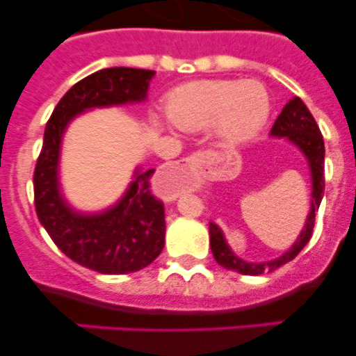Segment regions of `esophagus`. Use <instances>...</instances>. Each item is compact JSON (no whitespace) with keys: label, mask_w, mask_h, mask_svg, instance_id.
Returning <instances> with one entry per match:
<instances>
[{"label":"esophagus","mask_w":356,"mask_h":356,"mask_svg":"<svg viewBox=\"0 0 356 356\" xmlns=\"http://www.w3.org/2000/svg\"><path fill=\"white\" fill-rule=\"evenodd\" d=\"M182 163L188 165V167L195 168V167H200V165L203 163H210V156L207 155V153H195V155L188 156L182 160Z\"/></svg>","instance_id":"esophagus-1"}]
</instances>
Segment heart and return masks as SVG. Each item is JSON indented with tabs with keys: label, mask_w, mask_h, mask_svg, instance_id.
I'll return each instance as SVG.
<instances>
[{
	"label": "heart",
	"mask_w": 356,
	"mask_h": 356,
	"mask_svg": "<svg viewBox=\"0 0 356 356\" xmlns=\"http://www.w3.org/2000/svg\"><path fill=\"white\" fill-rule=\"evenodd\" d=\"M270 111V98L261 82L246 79H207L174 89L167 98V115L181 131L211 127L227 145L257 134Z\"/></svg>",
	"instance_id": "obj_1"
}]
</instances>
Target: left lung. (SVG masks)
<instances>
[{"mask_svg":"<svg viewBox=\"0 0 356 356\" xmlns=\"http://www.w3.org/2000/svg\"><path fill=\"white\" fill-rule=\"evenodd\" d=\"M270 136L288 138L307 156L312 172V208L307 222H305L303 231L298 236L293 248L279 258H275V260L264 261V264H250V261L236 257L231 248L227 246V243H225V238L220 229H218V225L210 222V246L217 264L227 268V270H236L245 275H260L264 272H272L288 264L293 258H296L298 253L307 246L312 234H314L315 211L321 207L322 196H324V138H322L321 129H318L314 115L310 113V110L307 108V105L300 98H293L289 103H286L281 115L275 120L274 127H272Z\"/></svg>","mask_w":356,"mask_h":356,"instance_id":"8db88e82","label":"left lung"}]
</instances>
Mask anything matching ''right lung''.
<instances>
[{"label": "right lung", "mask_w": 356, "mask_h": 356, "mask_svg": "<svg viewBox=\"0 0 356 356\" xmlns=\"http://www.w3.org/2000/svg\"><path fill=\"white\" fill-rule=\"evenodd\" d=\"M153 70L103 68L72 86L53 110L34 170V204L39 222L75 264L99 274H131L148 267L165 245V208L152 193L155 168L136 172L124 198L110 210L86 215L60 195L62 136L75 115L96 106L138 103L146 98Z\"/></svg>", "instance_id": "add662e5"}]
</instances>
